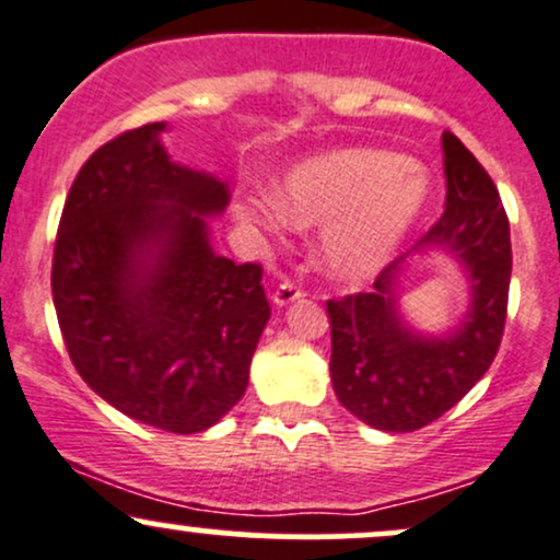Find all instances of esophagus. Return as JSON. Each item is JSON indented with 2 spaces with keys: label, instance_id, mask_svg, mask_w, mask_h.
Wrapping results in <instances>:
<instances>
[{
  "label": "esophagus",
  "instance_id": "esophagus-1",
  "mask_svg": "<svg viewBox=\"0 0 560 560\" xmlns=\"http://www.w3.org/2000/svg\"><path fill=\"white\" fill-rule=\"evenodd\" d=\"M303 298V290H300L298 284H292V281H284V284H279L270 294V300H273V305H279V308H284V305L294 303V300Z\"/></svg>",
  "mask_w": 560,
  "mask_h": 560
}]
</instances>
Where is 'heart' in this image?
Listing matches in <instances>:
<instances>
[{
  "mask_svg": "<svg viewBox=\"0 0 560 560\" xmlns=\"http://www.w3.org/2000/svg\"><path fill=\"white\" fill-rule=\"evenodd\" d=\"M428 172L404 156L374 149H340L292 164L273 183L276 210L292 229L322 225L318 266L348 284L372 279L393 260L428 205ZM233 218L276 229L266 205L238 201Z\"/></svg>",
  "mask_w": 560,
  "mask_h": 560,
  "instance_id": "b5f03b06",
  "label": "heart"
}]
</instances>
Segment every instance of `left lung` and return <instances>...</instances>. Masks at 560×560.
Instances as JSON below:
<instances>
[{
	"instance_id": "8db88e82",
	"label": "left lung",
	"mask_w": 560,
	"mask_h": 560,
	"mask_svg": "<svg viewBox=\"0 0 560 560\" xmlns=\"http://www.w3.org/2000/svg\"><path fill=\"white\" fill-rule=\"evenodd\" d=\"M446 205L439 223L374 281V292L329 300L331 388L350 415L385 433L439 420L487 374L505 329L510 225L478 159L444 132ZM446 254L469 284V308L444 332H422L400 305L415 256Z\"/></svg>"
}]
</instances>
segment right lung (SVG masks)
Masks as SVG:
<instances>
[{
  "label": "right lung",
  "mask_w": 560,
  "mask_h": 560,
  "mask_svg": "<svg viewBox=\"0 0 560 560\" xmlns=\"http://www.w3.org/2000/svg\"><path fill=\"white\" fill-rule=\"evenodd\" d=\"M153 121L79 170L52 257L66 348L103 401L143 425L199 433L249 383L270 318L262 268L212 249L229 207L218 175L175 162Z\"/></svg>",
  "instance_id": "1"
}]
</instances>
